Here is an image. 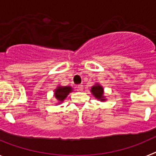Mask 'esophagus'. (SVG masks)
Returning <instances> with one entry per match:
<instances>
[{"mask_svg": "<svg viewBox=\"0 0 156 156\" xmlns=\"http://www.w3.org/2000/svg\"><path fill=\"white\" fill-rule=\"evenodd\" d=\"M76 88H77V90H79V91H82L83 89V87L82 84H79V85H77Z\"/></svg>", "mask_w": 156, "mask_h": 156, "instance_id": "34e87169", "label": "esophagus"}]
</instances>
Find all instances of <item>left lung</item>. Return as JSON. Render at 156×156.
<instances>
[{"instance_id": "8db88e82", "label": "left lung", "mask_w": 156, "mask_h": 156, "mask_svg": "<svg viewBox=\"0 0 156 156\" xmlns=\"http://www.w3.org/2000/svg\"><path fill=\"white\" fill-rule=\"evenodd\" d=\"M103 88L100 86V85H97V86H94L91 88V92L95 98H97L98 99H100L101 101H105V99L103 98Z\"/></svg>"}]
</instances>
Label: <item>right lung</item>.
<instances>
[{
    "label": "right lung",
    "instance_id": "add662e5",
    "mask_svg": "<svg viewBox=\"0 0 156 156\" xmlns=\"http://www.w3.org/2000/svg\"><path fill=\"white\" fill-rule=\"evenodd\" d=\"M71 91L72 87H58L55 91V96L58 101H62Z\"/></svg>",
    "mask_w": 156,
    "mask_h": 156
}]
</instances>
